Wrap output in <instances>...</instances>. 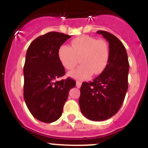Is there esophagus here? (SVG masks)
<instances>
[{
    "label": "esophagus",
    "mask_w": 148,
    "mask_h": 148,
    "mask_svg": "<svg viewBox=\"0 0 148 148\" xmlns=\"http://www.w3.org/2000/svg\"><path fill=\"white\" fill-rule=\"evenodd\" d=\"M81 85H82V82H80V81H76V87H80Z\"/></svg>",
    "instance_id": "obj_1"
}]
</instances>
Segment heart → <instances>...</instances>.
I'll use <instances>...</instances> for the list:
<instances>
[{"label": "heart", "mask_w": 148, "mask_h": 148, "mask_svg": "<svg viewBox=\"0 0 148 148\" xmlns=\"http://www.w3.org/2000/svg\"><path fill=\"white\" fill-rule=\"evenodd\" d=\"M61 64L66 70H72L78 64L80 66L69 73V75L77 79H85L95 74L102 73L108 66L110 59V48L108 42L89 35H82L74 38L71 47L63 44L58 51Z\"/></svg>", "instance_id": "b5f03b06"}]
</instances>
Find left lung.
Returning a JSON list of instances; mask_svg holds the SVG:
<instances>
[{"label": "left lung", "mask_w": 148, "mask_h": 148, "mask_svg": "<svg viewBox=\"0 0 148 148\" xmlns=\"http://www.w3.org/2000/svg\"><path fill=\"white\" fill-rule=\"evenodd\" d=\"M109 43L110 59L104 71L92 82H83L79 106L83 115L92 121H104L121 108L128 88L129 62L125 46L113 34L99 30Z\"/></svg>", "instance_id": "left-lung-1"}]
</instances>
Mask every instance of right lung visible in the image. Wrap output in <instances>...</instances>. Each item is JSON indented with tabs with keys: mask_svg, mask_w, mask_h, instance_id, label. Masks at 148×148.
Segmentation results:
<instances>
[{
	"mask_svg": "<svg viewBox=\"0 0 148 148\" xmlns=\"http://www.w3.org/2000/svg\"><path fill=\"white\" fill-rule=\"evenodd\" d=\"M70 37L49 32L35 38L27 49L23 98L30 113L43 122H53L61 117L69 91L75 86V81L70 78L56 81L65 75L58 49Z\"/></svg>",
	"mask_w": 148,
	"mask_h": 148,
	"instance_id": "right-lung-1",
	"label": "right lung"
}]
</instances>
